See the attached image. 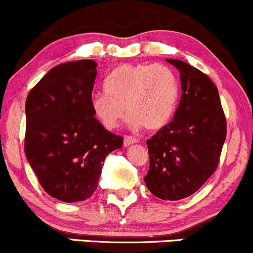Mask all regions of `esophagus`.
<instances>
[{
    "label": "esophagus",
    "mask_w": 253,
    "mask_h": 253,
    "mask_svg": "<svg viewBox=\"0 0 253 253\" xmlns=\"http://www.w3.org/2000/svg\"><path fill=\"white\" fill-rule=\"evenodd\" d=\"M138 141H139V139L135 138V136L126 135V136H125V139H124V145H125V146H129V145L138 143Z\"/></svg>",
    "instance_id": "obj_1"
}]
</instances>
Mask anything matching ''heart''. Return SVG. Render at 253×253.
<instances>
[{
	"label": "heart",
	"mask_w": 253,
	"mask_h": 253,
	"mask_svg": "<svg viewBox=\"0 0 253 253\" xmlns=\"http://www.w3.org/2000/svg\"><path fill=\"white\" fill-rule=\"evenodd\" d=\"M179 98L176 74L163 64L139 63L118 66L106 81V91L92 95L91 108L103 127H118L127 112L132 126L149 130L164 127Z\"/></svg>",
	"instance_id": "obj_1"
}]
</instances>
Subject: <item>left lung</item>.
<instances>
[{"label": "left lung", "mask_w": 253, "mask_h": 253, "mask_svg": "<svg viewBox=\"0 0 253 253\" xmlns=\"http://www.w3.org/2000/svg\"><path fill=\"white\" fill-rule=\"evenodd\" d=\"M181 74L182 96L169 124L147 139L146 187L162 200L193 195L216 171L227 124L215 84L199 69L167 59Z\"/></svg>", "instance_id": "1"}]
</instances>
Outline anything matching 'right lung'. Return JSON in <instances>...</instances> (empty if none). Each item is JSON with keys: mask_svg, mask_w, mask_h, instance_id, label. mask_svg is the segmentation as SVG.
I'll return each instance as SVG.
<instances>
[{"mask_svg": "<svg viewBox=\"0 0 253 253\" xmlns=\"http://www.w3.org/2000/svg\"><path fill=\"white\" fill-rule=\"evenodd\" d=\"M96 75L95 60L62 63L26 100L25 155L42 189L63 202L89 199L106 157L123 147V136L107 130L92 113Z\"/></svg>", "mask_w": 253, "mask_h": 253, "instance_id": "right-lung-1", "label": "right lung"}]
</instances>
